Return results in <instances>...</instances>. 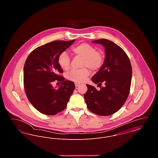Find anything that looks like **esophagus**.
<instances>
[{
    "instance_id": "34e87169",
    "label": "esophagus",
    "mask_w": 158,
    "mask_h": 158,
    "mask_svg": "<svg viewBox=\"0 0 158 158\" xmlns=\"http://www.w3.org/2000/svg\"><path fill=\"white\" fill-rule=\"evenodd\" d=\"M75 85L76 87H77L78 86H79V85H80V84H79V83H75Z\"/></svg>"
}]
</instances>
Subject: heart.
Instances as JSON below:
<instances>
[{
  "instance_id": "heart-1",
  "label": "heart",
  "mask_w": 158,
  "mask_h": 158,
  "mask_svg": "<svg viewBox=\"0 0 158 158\" xmlns=\"http://www.w3.org/2000/svg\"><path fill=\"white\" fill-rule=\"evenodd\" d=\"M96 48L88 43H81L75 45L72 51L76 56L82 57L81 69H73L67 74L69 81L76 83L85 82L90 74V69L92 71H97L102 66L104 62L103 53L96 50ZM70 57L68 53L63 52L58 57V63L64 70H68L70 67Z\"/></svg>"
}]
</instances>
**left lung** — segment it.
Segmentation results:
<instances>
[{"mask_svg":"<svg viewBox=\"0 0 158 158\" xmlns=\"http://www.w3.org/2000/svg\"><path fill=\"white\" fill-rule=\"evenodd\" d=\"M92 42L105 47V60L102 66L92 77V81L101 87L100 90L86 85L88 90L84 98L91 112L99 115H110L120 109L128 97L131 65L127 54L113 41L100 39ZM102 82L105 86L101 87Z\"/></svg>","mask_w":158,"mask_h":158,"instance_id":"8db88e82","label":"left lung"}]
</instances>
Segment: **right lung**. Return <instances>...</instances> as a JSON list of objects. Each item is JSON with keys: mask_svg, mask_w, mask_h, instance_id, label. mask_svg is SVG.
Masks as SVG:
<instances>
[{"mask_svg": "<svg viewBox=\"0 0 158 158\" xmlns=\"http://www.w3.org/2000/svg\"><path fill=\"white\" fill-rule=\"evenodd\" d=\"M75 40L54 41L34 49L28 56L23 68V85L31 104L39 112L53 115L63 111L75 88L74 83L64 81L58 57ZM54 81L61 83L57 89Z\"/></svg>", "mask_w": 158, "mask_h": 158, "instance_id": "obj_1", "label": "right lung"}]
</instances>
